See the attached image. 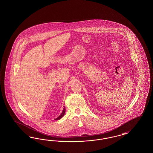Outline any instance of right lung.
Listing matches in <instances>:
<instances>
[{"mask_svg":"<svg viewBox=\"0 0 153 153\" xmlns=\"http://www.w3.org/2000/svg\"><path fill=\"white\" fill-rule=\"evenodd\" d=\"M65 107H64V108H63V111L62 112V113L60 114V116H59L57 118H56V120H60V118H62L63 116L65 115Z\"/></svg>","mask_w":153,"mask_h":153,"instance_id":"obj_1","label":"right lung"}]
</instances>
